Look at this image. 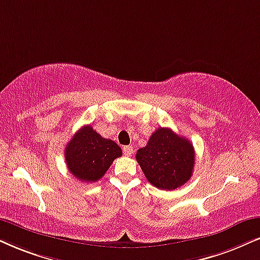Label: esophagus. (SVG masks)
I'll use <instances>...</instances> for the list:
<instances>
[{
    "mask_svg": "<svg viewBox=\"0 0 260 260\" xmlns=\"http://www.w3.org/2000/svg\"><path fill=\"white\" fill-rule=\"evenodd\" d=\"M123 153H124V156H131V154L133 153V147L132 146H124Z\"/></svg>",
    "mask_w": 260,
    "mask_h": 260,
    "instance_id": "obj_1",
    "label": "esophagus"
}]
</instances>
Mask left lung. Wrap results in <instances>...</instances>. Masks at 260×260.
<instances>
[{
  "mask_svg": "<svg viewBox=\"0 0 260 260\" xmlns=\"http://www.w3.org/2000/svg\"><path fill=\"white\" fill-rule=\"evenodd\" d=\"M137 162L147 181L159 189L179 188L192 177L194 149L170 128H157L147 145L137 152Z\"/></svg>",
  "mask_w": 260,
  "mask_h": 260,
  "instance_id": "8db88e82",
  "label": "left lung"
}]
</instances>
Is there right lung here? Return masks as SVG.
Instances as JSON below:
<instances>
[{"label": "right lung", "mask_w": 260, "mask_h": 260, "mask_svg": "<svg viewBox=\"0 0 260 260\" xmlns=\"http://www.w3.org/2000/svg\"><path fill=\"white\" fill-rule=\"evenodd\" d=\"M121 154V147L98 134L91 124L81 127L64 149L68 170L83 182L98 181Z\"/></svg>", "instance_id": "add662e5"}]
</instances>
